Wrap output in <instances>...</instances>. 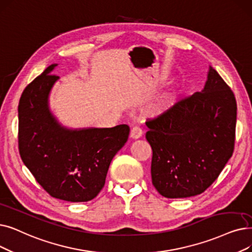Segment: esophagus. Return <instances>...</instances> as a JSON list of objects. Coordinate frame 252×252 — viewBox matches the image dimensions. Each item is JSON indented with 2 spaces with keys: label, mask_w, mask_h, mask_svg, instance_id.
I'll return each instance as SVG.
<instances>
[{
  "label": "esophagus",
  "mask_w": 252,
  "mask_h": 252,
  "mask_svg": "<svg viewBox=\"0 0 252 252\" xmlns=\"http://www.w3.org/2000/svg\"><path fill=\"white\" fill-rule=\"evenodd\" d=\"M142 134H143V132H142V128L139 127V126H133V128L130 129V138L133 139H139Z\"/></svg>",
  "instance_id": "esophagus-1"
}]
</instances>
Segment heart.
<instances>
[{"label": "heart", "mask_w": 252, "mask_h": 252, "mask_svg": "<svg viewBox=\"0 0 252 252\" xmlns=\"http://www.w3.org/2000/svg\"><path fill=\"white\" fill-rule=\"evenodd\" d=\"M174 99L171 94H167L165 96H162L160 100H158L155 106H153V111L156 113H162L167 111L168 109L173 105Z\"/></svg>", "instance_id": "b5f03b06"}]
</instances>
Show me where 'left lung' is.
Masks as SVG:
<instances>
[{
	"label": "left lung",
	"mask_w": 252,
	"mask_h": 252,
	"mask_svg": "<svg viewBox=\"0 0 252 252\" xmlns=\"http://www.w3.org/2000/svg\"><path fill=\"white\" fill-rule=\"evenodd\" d=\"M236 122L235 94L210 67L201 93L146 122L153 187L168 199L204 192L233 156Z\"/></svg>",
	"instance_id": "obj_1"
}]
</instances>
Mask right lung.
Here are the masks:
<instances>
[{
  "label": "right lung",
  "mask_w": 252,
  "mask_h": 252,
  "mask_svg": "<svg viewBox=\"0 0 252 252\" xmlns=\"http://www.w3.org/2000/svg\"><path fill=\"white\" fill-rule=\"evenodd\" d=\"M51 64L21 94L18 105V148L25 165L51 196L68 202L94 199L105 185L129 127L73 130L61 126L48 108V94L59 77Z\"/></svg>",
  "instance_id": "right-lung-1"
}]
</instances>
